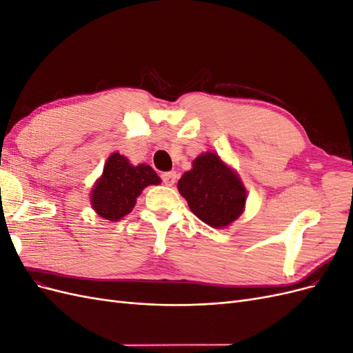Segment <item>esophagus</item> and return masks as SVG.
I'll use <instances>...</instances> for the list:
<instances>
[{
  "label": "esophagus",
  "instance_id": "34e87169",
  "mask_svg": "<svg viewBox=\"0 0 353 353\" xmlns=\"http://www.w3.org/2000/svg\"><path fill=\"white\" fill-rule=\"evenodd\" d=\"M162 179H163L165 185L172 187L175 184V181H176V172H165L162 175Z\"/></svg>",
  "mask_w": 353,
  "mask_h": 353
}]
</instances>
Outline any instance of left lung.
Here are the masks:
<instances>
[{
  "label": "left lung",
  "mask_w": 353,
  "mask_h": 353,
  "mask_svg": "<svg viewBox=\"0 0 353 353\" xmlns=\"http://www.w3.org/2000/svg\"><path fill=\"white\" fill-rule=\"evenodd\" d=\"M178 191L190 210L212 228H227L245 208V190L237 170L212 152L199 154L178 181Z\"/></svg>",
  "instance_id": "8db88e82"
}]
</instances>
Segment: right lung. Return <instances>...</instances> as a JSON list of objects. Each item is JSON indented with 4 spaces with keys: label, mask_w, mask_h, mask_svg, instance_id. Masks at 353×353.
Returning a JSON list of instances; mask_svg holds the SVG:
<instances>
[{
    "label": "right lung",
    "mask_w": 353,
    "mask_h": 353,
    "mask_svg": "<svg viewBox=\"0 0 353 353\" xmlns=\"http://www.w3.org/2000/svg\"><path fill=\"white\" fill-rule=\"evenodd\" d=\"M160 183L162 179L150 165L134 166L123 154L114 152L105 160L103 174L91 190V208L100 218L119 221L132 212L145 187Z\"/></svg>",
    "instance_id": "right-lung-1"
}]
</instances>
